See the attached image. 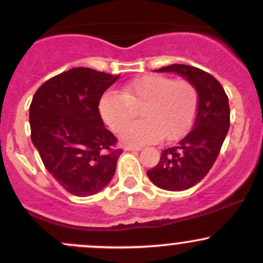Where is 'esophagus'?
Returning a JSON list of instances; mask_svg holds the SVG:
<instances>
[{
	"label": "esophagus",
	"instance_id": "esophagus-1",
	"mask_svg": "<svg viewBox=\"0 0 263 263\" xmlns=\"http://www.w3.org/2000/svg\"><path fill=\"white\" fill-rule=\"evenodd\" d=\"M123 148L126 151H139V150H141V147H139V146H129V145H126V146H124Z\"/></svg>",
	"mask_w": 263,
	"mask_h": 263
}]
</instances>
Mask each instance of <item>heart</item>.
Wrapping results in <instances>:
<instances>
[{"mask_svg":"<svg viewBox=\"0 0 263 263\" xmlns=\"http://www.w3.org/2000/svg\"><path fill=\"white\" fill-rule=\"evenodd\" d=\"M197 104V89L191 81L146 75L126 85L123 92H105L99 102V112L112 131L121 132L141 110L144 119L131 124L122 139L128 144L142 145L163 137H181L192 124Z\"/></svg>","mask_w":263,"mask_h":263,"instance_id":"1","label":"heart"}]
</instances>
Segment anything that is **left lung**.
I'll return each mask as SVG.
<instances>
[{
  "label": "left lung",
  "mask_w": 263,
  "mask_h": 263,
  "mask_svg": "<svg viewBox=\"0 0 263 263\" xmlns=\"http://www.w3.org/2000/svg\"><path fill=\"white\" fill-rule=\"evenodd\" d=\"M159 72H177L192 82L198 104L192 129L174 146L161 151L159 163L147 171L148 178L166 191H184L197 184L213 168L230 126L228 95L206 71L188 65H171Z\"/></svg>",
  "instance_id": "1"
}]
</instances>
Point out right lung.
I'll return each instance as SVG.
<instances>
[{
  "instance_id": "obj_1",
  "label": "right lung",
  "mask_w": 263,
  "mask_h": 263,
  "mask_svg": "<svg viewBox=\"0 0 263 263\" xmlns=\"http://www.w3.org/2000/svg\"><path fill=\"white\" fill-rule=\"evenodd\" d=\"M118 78L71 68L42 84L31 100V141L47 171L71 195H95L115 176L123 151L104 127L99 102Z\"/></svg>"
}]
</instances>
